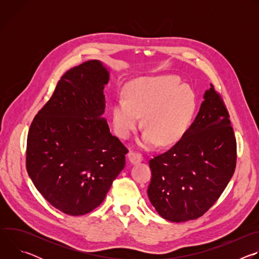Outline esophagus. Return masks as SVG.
I'll use <instances>...</instances> for the list:
<instances>
[{"label": "esophagus", "instance_id": "34e87169", "mask_svg": "<svg viewBox=\"0 0 259 259\" xmlns=\"http://www.w3.org/2000/svg\"><path fill=\"white\" fill-rule=\"evenodd\" d=\"M128 159L130 161V163L132 164H137V163H140L142 160H143V157L142 155L138 154V153H135V152H130L128 154Z\"/></svg>", "mask_w": 259, "mask_h": 259}]
</instances>
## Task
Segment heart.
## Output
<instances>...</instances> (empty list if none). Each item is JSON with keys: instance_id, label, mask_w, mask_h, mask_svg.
<instances>
[{"instance_id": "b5f03b06", "label": "heart", "mask_w": 259, "mask_h": 259, "mask_svg": "<svg viewBox=\"0 0 259 259\" xmlns=\"http://www.w3.org/2000/svg\"><path fill=\"white\" fill-rule=\"evenodd\" d=\"M125 98L116 100L110 120L116 134L128 139L141 123L145 131L143 147L157 142L166 146L177 142L194 118L196 95L188 85H179L173 76L139 78L125 88Z\"/></svg>"}]
</instances>
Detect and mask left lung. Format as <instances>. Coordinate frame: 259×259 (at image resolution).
I'll return each mask as SVG.
<instances>
[{
  "instance_id": "1",
  "label": "left lung",
  "mask_w": 259,
  "mask_h": 259,
  "mask_svg": "<svg viewBox=\"0 0 259 259\" xmlns=\"http://www.w3.org/2000/svg\"><path fill=\"white\" fill-rule=\"evenodd\" d=\"M191 125L169 151L150 160L147 196L172 223L197 219L218 200L236 168L237 142L223 98L210 84Z\"/></svg>"
}]
</instances>
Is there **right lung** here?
Here are the masks:
<instances>
[{
  "label": "right lung",
  "instance_id": "obj_1",
  "mask_svg": "<svg viewBox=\"0 0 259 259\" xmlns=\"http://www.w3.org/2000/svg\"><path fill=\"white\" fill-rule=\"evenodd\" d=\"M108 80L98 60L70 68L29 127L27 173L40 194L67 215L98 207L125 167L128 150L103 118Z\"/></svg>",
  "mask_w": 259,
  "mask_h": 259
}]
</instances>
